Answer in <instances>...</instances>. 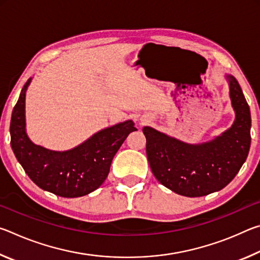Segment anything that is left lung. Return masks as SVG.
<instances>
[{
  "instance_id": "1",
  "label": "left lung",
  "mask_w": 260,
  "mask_h": 260,
  "mask_svg": "<svg viewBox=\"0 0 260 260\" xmlns=\"http://www.w3.org/2000/svg\"><path fill=\"white\" fill-rule=\"evenodd\" d=\"M235 119L230 128L203 143H187L150 126L143 127L147 157L162 186L187 197L219 191L239 173L251 143V114L236 79L226 74Z\"/></svg>"
}]
</instances>
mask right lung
Instances as JSON below:
<instances>
[{
    "label": "right lung",
    "instance_id": "obj_1",
    "mask_svg": "<svg viewBox=\"0 0 260 260\" xmlns=\"http://www.w3.org/2000/svg\"><path fill=\"white\" fill-rule=\"evenodd\" d=\"M32 78L20 91L10 122L11 148L29 179L46 191L74 199L88 195L107 179L114 155L134 131L126 120L99 131L70 150H50L32 142L26 133L25 99Z\"/></svg>",
    "mask_w": 260,
    "mask_h": 260
}]
</instances>
